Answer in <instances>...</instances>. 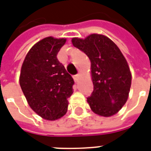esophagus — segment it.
<instances>
[{"label": "esophagus", "mask_w": 151, "mask_h": 151, "mask_svg": "<svg viewBox=\"0 0 151 151\" xmlns=\"http://www.w3.org/2000/svg\"><path fill=\"white\" fill-rule=\"evenodd\" d=\"M80 75L78 74V75H76V76H74V79H75V80H76V82H78V81H79V79H80Z\"/></svg>", "instance_id": "1"}]
</instances>
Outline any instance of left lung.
Returning <instances> with one entry per match:
<instances>
[{
    "label": "left lung",
    "instance_id": "obj_1",
    "mask_svg": "<svg viewBox=\"0 0 151 151\" xmlns=\"http://www.w3.org/2000/svg\"><path fill=\"white\" fill-rule=\"evenodd\" d=\"M71 42L85 53L91 62L93 92L87 101L92 111L105 117L115 115L126 103L131 87V71L123 54L103 35L72 38Z\"/></svg>",
    "mask_w": 151,
    "mask_h": 151
}]
</instances>
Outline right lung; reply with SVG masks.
I'll return each mask as SVG.
<instances>
[{
    "label": "right lung",
    "mask_w": 151,
    "mask_h": 151,
    "mask_svg": "<svg viewBox=\"0 0 151 151\" xmlns=\"http://www.w3.org/2000/svg\"><path fill=\"white\" fill-rule=\"evenodd\" d=\"M66 42L51 36L38 41L26 54L21 68L19 83L27 103L47 121L64 116L73 93L74 80L57 59Z\"/></svg>",
    "instance_id": "obj_1"
}]
</instances>
